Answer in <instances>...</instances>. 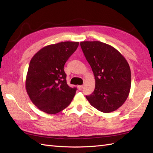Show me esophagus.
I'll return each mask as SVG.
<instances>
[{
  "label": "esophagus",
  "mask_w": 153,
  "mask_h": 153,
  "mask_svg": "<svg viewBox=\"0 0 153 153\" xmlns=\"http://www.w3.org/2000/svg\"><path fill=\"white\" fill-rule=\"evenodd\" d=\"M77 88L79 90H82L83 89V85H78L77 86Z\"/></svg>",
  "instance_id": "esophagus-1"
}]
</instances>
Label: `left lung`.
<instances>
[{"mask_svg":"<svg viewBox=\"0 0 153 153\" xmlns=\"http://www.w3.org/2000/svg\"><path fill=\"white\" fill-rule=\"evenodd\" d=\"M95 79L93 93L86 96L100 112L116 110L125 102L131 88V70L123 55L115 48L100 41L80 43Z\"/></svg>","mask_w":153,"mask_h":153,"instance_id":"8db88e82","label":"left lung"}]
</instances>
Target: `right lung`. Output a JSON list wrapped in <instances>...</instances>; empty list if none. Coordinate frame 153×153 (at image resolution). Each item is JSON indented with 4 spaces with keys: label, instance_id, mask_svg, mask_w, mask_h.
Here are the masks:
<instances>
[{
    "label": "right lung",
    "instance_id": "add662e5",
    "mask_svg": "<svg viewBox=\"0 0 153 153\" xmlns=\"http://www.w3.org/2000/svg\"><path fill=\"white\" fill-rule=\"evenodd\" d=\"M79 42H60L47 45L35 54L29 66L25 89L37 108L54 114L66 108L76 94L66 82L64 64L76 51Z\"/></svg>",
    "mask_w": 153,
    "mask_h": 153
}]
</instances>
